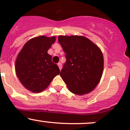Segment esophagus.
<instances>
[{
    "label": "esophagus",
    "instance_id": "obj_1",
    "mask_svg": "<svg viewBox=\"0 0 130 130\" xmlns=\"http://www.w3.org/2000/svg\"><path fill=\"white\" fill-rule=\"evenodd\" d=\"M57 65H58V67H59V69H60V70H62V64H61L60 62L57 63Z\"/></svg>",
    "mask_w": 130,
    "mask_h": 130
}]
</instances>
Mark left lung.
Here are the masks:
<instances>
[{
	"label": "left lung",
	"instance_id": "8db88e82",
	"mask_svg": "<svg viewBox=\"0 0 130 130\" xmlns=\"http://www.w3.org/2000/svg\"><path fill=\"white\" fill-rule=\"evenodd\" d=\"M58 41L67 62L60 75L70 92L78 95L90 93L100 81L104 58L99 47L80 35H59Z\"/></svg>",
	"mask_w": 130,
	"mask_h": 130
}]
</instances>
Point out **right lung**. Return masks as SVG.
I'll list each match as a JSON object with an SVG mask.
<instances>
[{
  "mask_svg": "<svg viewBox=\"0 0 130 130\" xmlns=\"http://www.w3.org/2000/svg\"><path fill=\"white\" fill-rule=\"evenodd\" d=\"M56 40V36L34 37L27 41L17 56L16 74L28 90L34 93L43 92L60 74L59 67L52 62V57L47 53Z\"/></svg>",
  "mask_w": 130,
  "mask_h": 130,
  "instance_id": "right-lung-1",
  "label": "right lung"
}]
</instances>
